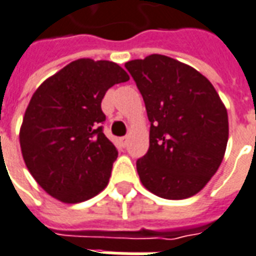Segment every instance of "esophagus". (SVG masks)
Returning a JSON list of instances; mask_svg holds the SVG:
<instances>
[{"label": "esophagus", "instance_id": "esophagus-1", "mask_svg": "<svg viewBox=\"0 0 256 256\" xmlns=\"http://www.w3.org/2000/svg\"><path fill=\"white\" fill-rule=\"evenodd\" d=\"M126 142H128V138H121L120 139V143H121V146H122V147H126Z\"/></svg>", "mask_w": 256, "mask_h": 256}]
</instances>
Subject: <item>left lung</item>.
<instances>
[{
	"mask_svg": "<svg viewBox=\"0 0 256 256\" xmlns=\"http://www.w3.org/2000/svg\"><path fill=\"white\" fill-rule=\"evenodd\" d=\"M143 96L150 148L138 159L142 184L158 197L189 198L222 164L228 113L208 78L185 63L152 54L126 63Z\"/></svg>",
	"mask_w": 256,
	"mask_h": 256,
	"instance_id": "left-lung-1",
	"label": "left lung"
}]
</instances>
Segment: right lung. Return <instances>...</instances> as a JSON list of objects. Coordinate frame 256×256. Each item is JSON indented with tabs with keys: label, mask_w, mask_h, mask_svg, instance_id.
I'll return each mask as SVG.
<instances>
[{
	"label": "right lung",
	"mask_w": 256,
	"mask_h": 256,
	"mask_svg": "<svg viewBox=\"0 0 256 256\" xmlns=\"http://www.w3.org/2000/svg\"><path fill=\"white\" fill-rule=\"evenodd\" d=\"M130 76L117 63H68L40 84L20 128V147L34 180L54 198L76 204L106 188L117 150L104 135L101 101Z\"/></svg>",
	"instance_id": "1"
}]
</instances>
